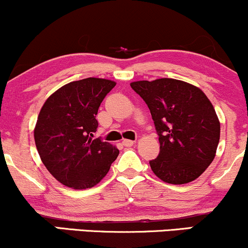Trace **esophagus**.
<instances>
[{
  "label": "esophagus",
  "mask_w": 248,
  "mask_h": 248,
  "mask_svg": "<svg viewBox=\"0 0 248 248\" xmlns=\"http://www.w3.org/2000/svg\"><path fill=\"white\" fill-rule=\"evenodd\" d=\"M122 144H124V147H132L133 144H135V141H132V140H124V141H122Z\"/></svg>",
  "instance_id": "obj_1"
}]
</instances>
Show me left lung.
<instances>
[{"label":"left lung","instance_id":"obj_1","mask_svg":"<svg viewBox=\"0 0 248 248\" xmlns=\"http://www.w3.org/2000/svg\"><path fill=\"white\" fill-rule=\"evenodd\" d=\"M160 141V154L149 161L153 172L170 184L195 181L215 158L220 124L212 104L198 87L176 79L135 81Z\"/></svg>","mask_w":248,"mask_h":248}]
</instances>
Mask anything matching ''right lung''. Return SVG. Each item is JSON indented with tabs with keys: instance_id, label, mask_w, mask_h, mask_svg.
<instances>
[{
	"instance_id": "1",
	"label": "right lung",
	"mask_w": 248,
	"mask_h": 248,
	"mask_svg": "<svg viewBox=\"0 0 248 248\" xmlns=\"http://www.w3.org/2000/svg\"><path fill=\"white\" fill-rule=\"evenodd\" d=\"M115 82L86 78L56 91L43 105L35 128L41 160L51 175L72 189H88L109 171L119 150L93 139L100 104Z\"/></svg>"
}]
</instances>
